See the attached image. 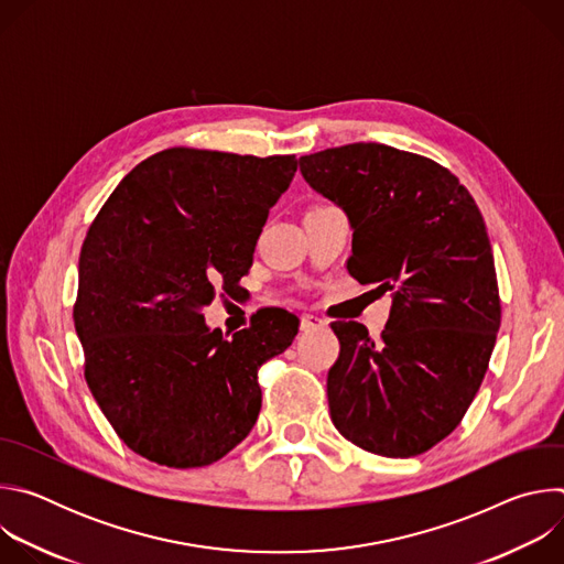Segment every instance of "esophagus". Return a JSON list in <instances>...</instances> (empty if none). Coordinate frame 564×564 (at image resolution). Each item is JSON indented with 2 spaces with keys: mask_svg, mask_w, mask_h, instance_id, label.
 <instances>
[{
  "mask_svg": "<svg viewBox=\"0 0 564 564\" xmlns=\"http://www.w3.org/2000/svg\"><path fill=\"white\" fill-rule=\"evenodd\" d=\"M328 321L318 314H303L301 318V330H316V328H326Z\"/></svg>",
  "mask_w": 564,
  "mask_h": 564,
  "instance_id": "34e87169",
  "label": "esophagus"
}]
</instances>
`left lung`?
Listing matches in <instances>:
<instances>
[{
  "mask_svg": "<svg viewBox=\"0 0 564 564\" xmlns=\"http://www.w3.org/2000/svg\"><path fill=\"white\" fill-rule=\"evenodd\" d=\"M299 163L348 214L350 276L392 294L377 344L357 321L330 324L341 346L328 372L333 424L368 453L422 455L459 426L500 330L485 218L457 176L420 153L355 142Z\"/></svg>",
  "mask_w": 564,
  "mask_h": 564,
  "instance_id": "left-lung-1",
  "label": "left lung"
}]
</instances>
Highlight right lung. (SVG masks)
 Instances as JSON below:
<instances>
[{"label": "right lung", "instance_id": "right-lung-1", "mask_svg": "<svg viewBox=\"0 0 564 564\" xmlns=\"http://www.w3.org/2000/svg\"><path fill=\"white\" fill-rule=\"evenodd\" d=\"M294 172V155L172 147L133 167L94 218L73 305L85 379L149 462L209 466L257 424L259 368L294 341L299 316L268 307L227 341L203 307L240 288Z\"/></svg>", "mask_w": 564, "mask_h": 564}]
</instances>
